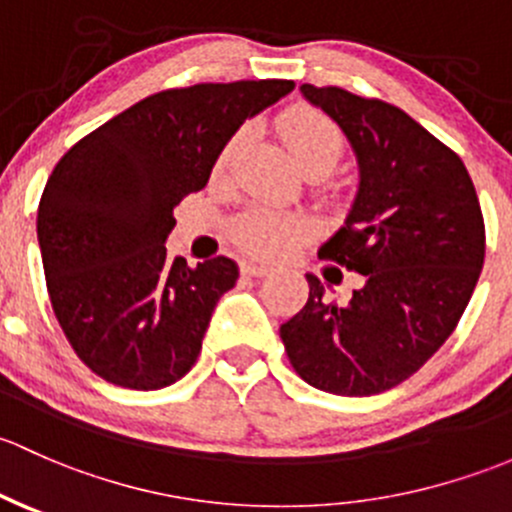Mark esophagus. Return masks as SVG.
Instances as JSON below:
<instances>
[{"mask_svg": "<svg viewBox=\"0 0 512 512\" xmlns=\"http://www.w3.org/2000/svg\"><path fill=\"white\" fill-rule=\"evenodd\" d=\"M241 271L246 273V276H268L271 273V266H266V263H256V261H244L241 263Z\"/></svg>", "mask_w": 512, "mask_h": 512, "instance_id": "1", "label": "esophagus"}]
</instances>
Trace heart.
Here are the masks:
<instances>
[{
	"instance_id": "b5f03b06",
	"label": "heart",
	"mask_w": 512,
	"mask_h": 512,
	"mask_svg": "<svg viewBox=\"0 0 512 512\" xmlns=\"http://www.w3.org/2000/svg\"><path fill=\"white\" fill-rule=\"evenodd\" d=\"M281 138L295 165L308 172H325L337 165L345 152V135L335 120L313 105H295L281 115ZM244 133L231 135L217 157V172H224L241 150ZM305 234V221L293 214L273 212V209H251L234 224L236 244L244 246L249 254L276 256L291 249Z\"/></svg>"
}]
</instances>
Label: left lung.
Masks as SVG:
<instances>
[{"mask_svg": "<svg viewBox=\"0 0 512 512\" xmlns=\"http://www.w3.org/2000/svg\"><path fill=\"white\" fill-rule=\"evenodd\" d=\"M300 93L357 157L355 202L318 254L360 273L362 286L337 305L305 273L308 303L281 340L310 387L370 397L412 377L456 330L486 256L481 204L461 157L404 110L335 86Z\"/></svg>", "mask_w": 512, "mask_h": 512, "instance_id": "obj_1", "label": "left lung"}]
</instances>
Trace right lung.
I'll list each match as a JSON object with an SVG mask.
<instances>
[{"instance_id": "add662e5", "label": "right lung", "mask_w": 512, "mask_h": 512, "mask_svg": "<svg viewBox=\"0 0 512 512\" xmlns=\"http://www.w3.org/2000/svg\"><path fill=\"white\" fill-rule=\"evenodd\" d=\"M293 88L271 78L155 93L54 167L36 217L46 288L63 335L105 382L147 392L192 370L239 266L167 256L175 207L209 182L224 142Z\"/></svg>"}]
</instances>
